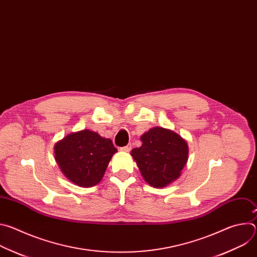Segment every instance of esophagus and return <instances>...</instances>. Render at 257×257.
<instances>
[{
    "mask_svg": "<svg viewBox=\"0 0 257 257\" xmlns=\"http://www.w3.org/2000/svg\"><path fill=\"white\" fill-rule=\"evenodd\" d=\"M120 151H121V152H124V153H128V152H130V151H131V144H128V145L124 146V148H121V149H120Z\"/></svg>",
    "mask_w": 257,
    "mask_h": 257,
    "instance_id": "obj_1",
    "label": "esophagus"
}]
</instances>
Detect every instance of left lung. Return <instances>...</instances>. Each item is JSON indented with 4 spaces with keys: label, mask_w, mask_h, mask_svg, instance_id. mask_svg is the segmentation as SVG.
<instances>
[{
    "label": "left lung",
    "mask_w": 257,
    "mask_h": 257,
    "mask_svg": "<svg viewBox=\"0 0 257 257\" xmlns=\"http://www.w3.org/2000/svg\"><path fill=\"white\" fill-rule=\"evenodd\" d=\"M140 148L131 157L149 185L163 188L176 181L188 161L186 140L173 130L154 127L140 136Z\"/></svg>",
    "instance_id": "8db88e82"
}]
</instances>
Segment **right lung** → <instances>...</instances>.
<instances>
[{
	"mask_svg": "<svg viewBox=\"0 0 257 257\" xmlns=\"http://www.w3.org/2000/svg\"><path fill=\"white\" fill-rule=\"evenodd\" d=\"M55 160L64 176L76 186L87 188L100 182L118 151L109 138L89 129L72 132L54 146Z\"/></svg>",
	"mask_w": 257,
	"mask_h": 257,
	"instance_id": "obj_1",
	"label": "right lung"
}]
</instances>
